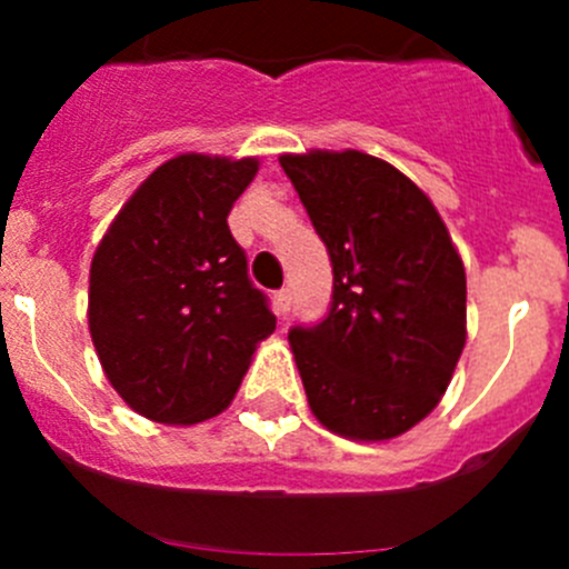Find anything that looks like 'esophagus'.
Wrapping results in <instances>:
<instances>
[{
    "mask_svg": "<svg viewBox=\"0 0 569 569\" xmlns=\"http://www.w3.org/2000/svg\"><path fill=\"white\" fill-rule=\"evenodd\" d=\"M273 308H276V316H284L290 313V290H279V293L273 296Z\"/></svg>",
    "mask_w": 569,
    "mask_h": 569,
    "instance_id": "34e87169",
    "label": "esophagus"
}]
</instances>
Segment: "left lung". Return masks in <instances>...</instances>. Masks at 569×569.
Masks as SVG:
<instances>
[{"instance_id":"left-lung-1","label":"left lung","mask_w":569,"mask_h":569,"mask_svg":"<svg viewBox=\"0 0 569 569\" xmlns=\"http://www.w3.org/2000/svg\"><path fill=\"white\" fill-rule=\"evenodd\" d=\"M333 264L328 316L288 339L310 410L333 433L385 441L445 396L465 350L467 279L433 202L361 150L279 156Z\"/></svg>"}]
</instances>
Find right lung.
Returning <instances> with one entry per match:
<instances>
[{
	"instance_id": "right-lung-1",
	"label": "right lung",
	"mask_w": 569,
	"mask_h": 569,
	"mask_svg": "<svg viewBox=\"0 0 569 569\" xmlns=\"http://www.w3.org/2000/svg\"><path fill=\"white\" fill-rule=\"evenodd\" d=\"M256 159L182 153L128 199L90 264L88 325L113 390L144 419L196 425L233 401L276 330L228 228Z\"/></svg>"
}]
</instances>
